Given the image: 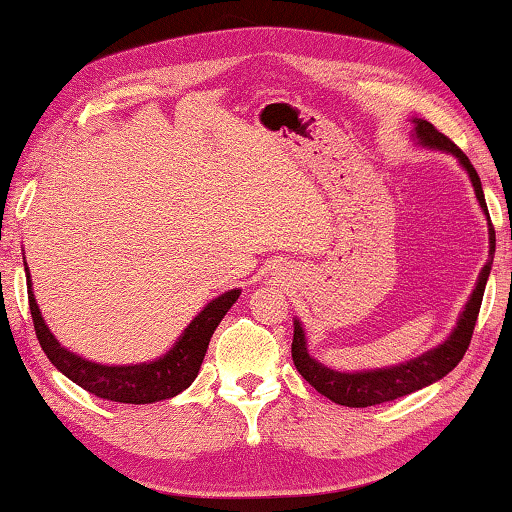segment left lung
Returning a JSON list of instances; mask_svg holds the SVG:
<instances>
[{
	"label": "left lung",
	"mask_w": 512,
	"mask_h": 512,
	"mask_svg": "<svg viewBox=\"0 0 512 512\" xmlns=\"http://www.w3.org/2000/svg\"><path fill=\"white\" fill-rule=\"evenodd\" d=\"M415 124V140L418 144L427 146V149H438L443 153L454 155V158L461 162V167L467 171V176L472 180L476 201H479L483 214L488 216V205H485L481 178L472 162L467 160V155L458 149V146L449 140L447 135L438 133L436 126L429 124L427 119H413ZM488 237H490V253L488 262L481 268L479 280H476V287L472 291L470 300H467L465 309L458 316V323L452 329V334L447 336L438 348L420 354L406 363H397L391 368H377V370H361V372H339L327 368L325 363L316 361L307 350V339L305 329H302L300 320H293V343H291V357L293 363L302 377H305L311 386L316 388L320 395L329 397V400L341 404V406H352V409H363V406H375L384 402H393L397 397L411 395L420 388L433 384V381L443 379L447 372H452L458 361L463 359V354L470 348L472 332L476 325V316H479L485 282H488L490 268H492V257H495V228L488 223Z\"/></svg>",
	"instance_id": "8db88e82"
}]
</instances>
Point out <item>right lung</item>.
<instances>
[{
  "label": "right lung",
  "mask_w": 512,
  "mask_h": 512,
  "mask_svg": "<svg viewBox=\"0 0 512 512\" xmlns=\"http://www.w3.org/2000/svg\"><path fill=\"white\" fill-rule=\"evenodd\" d=\"M27 264V262H24ZM27 271V289H29V309L33 318V327H36V336L45 350L47 359L54 366L69 377L74 384H79L85 391L103 397L110 402L121 404H151L160 400H169L183 393L185 388L192 386L196 379L201 363L205 359L207 345L219 327L223 316L228 309L235 305L241 296V289H230L221 293L219 298L207 302V307L198 314L192 323L187 325L183 336L173 343V348L162 354L160 359L151 363H133V366H101L79 357V354L69 352L67 348L58 343L54 334L49 332L45 325V318L40 314V307L36 298H33L31 289V275Z\"/></svg>",
  "instance_id": "obj_1"
}]
</instances>
